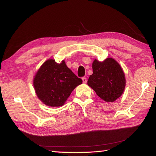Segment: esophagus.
Here are the masks:
<instances>
[{
    "instance_id": "1",
    "label": "esophagus",
    "mask_w": 156,
    "mask_h": 156,
    "mask_svg": "<svg viewBox=\"0 0 156 156\" xmlns=\"http://www.w3.org/2000/svg\"><path fill=\"white\" fill-rule=\"evenodd\" d=\"M82 80H83V83H86L87 82V78L86 77H83V78H82Z\"/></svg>"
}]
</instances>
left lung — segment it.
<instances>
[{
  "instance_id": "obj_1",
  "label": "left lung",
  "mask_w": 156,
  "mask_h": 156,
  "mask_svg": "<svg viewBox=\"0 0 156 156\" xmlns=\"http://www.w3.org/2000/svg\"><path fill=\"white\" fill-rule=\"evenodd\" d=\"M93 74L88 79L87 84L105 102H114L122 94L125 87V76L120 65L115 60L108 58L100 62L96 59L92 64Z\"/></svg>"
}]
</instances>
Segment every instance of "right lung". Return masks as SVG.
I'll return each mask as SVG.
<instances>
[{"label": "right lung", "instance_id": "add662e5", "mask_svg": "<svg viewBox=\"0 0 156 156\" xmlns=\"http://www.w3.org/2000/svg\"><path fill=\"white\" fill-rule=\"evenodd\" d=\"M82 83V79L67 67L65 60L58 64L55 60L49 59L37 72L34 87L44 104L56 107L64 105L73 89Z\"/></svg>", "mask_w": 156, "mask_h": 156}]
</instances>
